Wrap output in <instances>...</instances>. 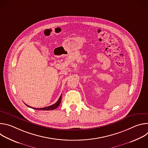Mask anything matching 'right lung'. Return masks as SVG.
<instances>
[{
    "label": "right lung",
    "mask_w": 148,
    "mask_h": 148,
    "mask_svg": "<svg viewBox=\"0 0 148 148\" xmlns=\"http://www.w3.org/2000/svg\"><path fill=\"white\" fill-rule=\"evenodd\" d=\"M61 96H62V95H61V96L60 97L59 99H58V101H57L55 103H54L53 105H50V106L46 107H44V108H36L31 107L29 106V105H27V104H26V103H25V104L27 105V106L28 107L32 108L34 109V110H45V111L53 110H54V109L57 108L59 106V105H60V103H61Z\"/></svg>",
    "instance_id": "right-lung-1"
}]
</instances>
